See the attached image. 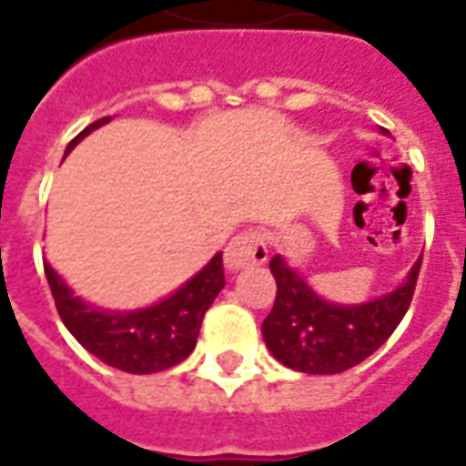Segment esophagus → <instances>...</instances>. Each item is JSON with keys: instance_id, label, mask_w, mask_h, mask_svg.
Returning <instances> with one entry per match:
<instances>
[{"instance_id": "obj_1", "label": "esophagus", "mask_w": 466, "mask_h": 466, "mask_svg": "<svg viewBox=\"0 0 466 466\" xmlns=\"http://www.w3.org/2000/svg\"><path fill=\"white\" fill-rule=\"evenodd\" d=\"M268 259V247H267V234L261 229H249L234 237L229 247L224 249V264L227 268H244V267H257Z\"/></svg>"}]
</instances>
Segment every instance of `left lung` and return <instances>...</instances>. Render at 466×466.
I'll return each mask as SVG.
<instances>
[{"instance_id": "8db88e82", "label": "left lung", "mask_w": 466, "mask_h": 466, "mask_svg": "<svg viewBox=\"0 0 466 466\" xmlns=\"http://www.w3.org/2000/svg\"><path fill=\"white\" fill-rule=\"evenodd\" d=\"M420 264L422 259L415 261L405 284L392 294L360 306H339L313 294L281 257H274L268 268L277 279V299L261 323L268 350L286 368L311 375L343 373L363 363L408 313Z\"/></svg>"}]
</instances>
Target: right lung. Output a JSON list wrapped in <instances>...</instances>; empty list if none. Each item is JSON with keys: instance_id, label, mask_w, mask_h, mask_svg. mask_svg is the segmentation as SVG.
<instances>
[{"instance_id": "1", "label": "right lung", "mask_w": 466, "mask_h": 466, "mask_svg": "<svg viewBox=\"0 0 466 466\" xmlns=\"http://www.w3.org/2000/svg\"><path fill=\"white\" fill-rule=\"evenodd\" d=\"M110 118H101L81 130L68 143L66 153ZM44 274L49 281L51 296L56 301V311L64 326L71 330L81 346L101 358L106 365H113L126 373L146 375L167 370L182 363L195 350L202 319L224 286L222 254H215L198 277L177 289L175 294L155 303L143 311H98L81 301L64 284V279L44 261Z\"/></svg>"}]
</instances>
